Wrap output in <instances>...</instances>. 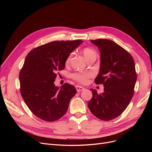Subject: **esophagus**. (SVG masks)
Wrapping results in <instances>:
<instances>
[{
	"label": "esophagus",
	"mask_w": 152,
	"mask_h": 152,
	"mask_svg": "<svg viewBox=\"0 0 152 152\" xmlns=\"http://www.w3.org/2000/svg\"><path fill=\"white\" fill-rule=\"evenodd\" d=\"M75 87H76V89H77V92H80V91H83L85 89L84 87H82V86H76Z\"/></svg>",
	"instance_id": "1"
}]
</instances>
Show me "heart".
I'll use <instances>...</instances> for the list:
<instances>
[{
  "label": "heart",
  "instance_id": "1",
  "mask_svg": "<svg viewBox=\"0 0 152 152\" xmlns=\"http://www.w3.org/2000/svg\"><path fill=\"white\" fill-rule=\"evenodd\" d=\"M82 52L83 53L85 58L87 59H89L91 58L95 57L96 58V53L94 50L91 49L90 48H84L82 49ZM73 53H70L67 56L65 63L66 64H68L70 61V59L72 57ZM93 74L91 72H84V73H79V72H75L73 73L71 75V77L73 79L75 80L77 82H79L82 84H86L88 82L89 78L93 77Z\"/></svg>",
  "mask_w": 152,
  "mask_h": 152
}]
</instances>
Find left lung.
<instances>
[{
    "instance_id": "8db88e82",
    "label": "left lung",
    "mask_w": 152,
    "mask_h": 152,
    "mask_svg": "<svg viewBox=\"0 0 152 152\" xmlns=\"http://www.w3.org/2000/svg\"><path fill=\"white\" fill-rule=\"evenodd\" d=\"M100 51L99 73L94 81L103 84L104 92L93 93L88 107L94 116L102 121L117 118L126 110L134 94L137 79L135 63L126 50L108 39L91 40Z\"/></svg>"
}]
</instances>
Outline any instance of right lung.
I'll return each instance as SVG.
<instances>
[{"mask_svg": "<svg viewBox=\"0 0 152 152\" xmlns=\"http://www.w3.org/2000/svg\"><path fill=\"white\" fill-rule=\"evenodd\" d=\"M82 42V40L53 41L34 48L26 56L20 72V93L36 117L53 122L66 113L77 90L67 83L59 89L54 82L56 72L65 68L68 54Z\"/></svg>", "mask_w": 152, "mask_h": 152, "instance_id": "1", "label": "right lung"}]
</instances>
